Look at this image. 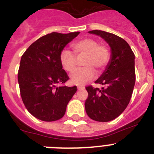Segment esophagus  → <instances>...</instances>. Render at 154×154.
Segmentation results:
<instances>
[{"mask_svg":"<svg viewBox=\"0 0 154 154\" xmlns=\"http://www.w3.org/2000/svg\"><path fill=\"white\" fill-rule=\"evenodd\" d=\"M77 89H78V90H81V89H84V87H82V86H77Z\"/></svg>","mask_w":154,"mask_h":154,"instance_id":"34e87169","label":"esophagus"}]
</instances>
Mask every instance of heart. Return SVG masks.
<instances>
[{
  "mask_svg": "<svg viewBox=\"0 0 154 154\" xmlns=\"http://www.w3.org/2000/svg\"><path fill=\"white\" fill-rule=\"evenodd\" d=\"M72 48L77 58H85L82 65L85 68L77 70L70 76L71 82L75 85H84L95 78L96 75L95 69L102 70L109 59L110 54L108 48L99 45V42L95 39H82L75 42ZM76 57L69 50H63L59 57L62 69L68 72H73L77 65Z\"/></svg>",
  "mask_w": 154,
  "mask_h": 154,
  "instance_id": "1",
  "label": "heart"
}]
</instances>
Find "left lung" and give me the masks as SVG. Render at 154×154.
Returning <instances> with one entry per match:
<instances>
[{"label":"left lung","mask_w":154,"mask_h":154,"mask_svg":"<svg viewBox=\"0 0 154 154\" xmlns=\"http://www.w3.org/2000/svg\"><path fill=\"white\" fill-rule=\"evenodd\" d=\"M89 34L100 36L110 47L109 62L95 82L101 89L86 87L88 98L85 108L89 117L98 122H109L126 109L135 85V55L127 42L120 37L103 31Z\"/></svg>","instance_id":"obj_1"}]
</instances>
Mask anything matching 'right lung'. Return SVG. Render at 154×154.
Returning <instances> with one entry per match:
<instances>
[{"label":"right lung","mask_w":154,"mask_h":154,"mask_svg":"<svg viewBox=\"0 0 154 154\" xmlns=\"http://www.w3.org/2000/svg\"><path fill=\"white\" fill-rule=\"evenodd\" d=\"M80 32H52L42 36L21 56L17 80L22 101L28 112L46 122L63 117L77 91L76 86L59 85L69 80L59 57L65 47Z\"/></svg>","instance_id":"add662e5"}]
</instances>
